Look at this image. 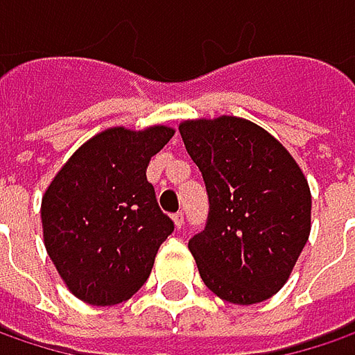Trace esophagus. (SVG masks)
Listing matches in <instances>:
<instances>
[{
    "mask_svg": "<svg viewBox=\"0 0 355 355\" xmlns=\"http://www.w3.org/2000/svg\"><path fill=\"white\" fill-rule=\"evenodd\" d=\"M173 222H175V226H178V228H184V222H186L184 212H175V214H173Z\"/></svg>",
    "mask_w": 355,
    "mask_h": 355,
    "instance_id": "34e87169",
    "label": "esophagus"
}]
</instances>
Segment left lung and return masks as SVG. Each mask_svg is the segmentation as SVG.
<instances>
[{
  "label": "left lung",
  "instance_id": "1",
  "mask_svg": "<svg viewBox=\"0 0 355 355\" xmlns=\"http://www.w3.org/2000/svg\"><path fill=\"white\" fill-rule=\"evenodd\" d=\"M180 135L208 191V220L190 252L210 291L236 305L289 279L311 230V193L289 151L239 116L186 121Z\"/></svg>",
  "mask_w": 355,
  "mask_h": 355
}]
</instances>
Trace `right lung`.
Instances as JSON below:
<instances>
[{"label": "right lung", "mask_w": 355, "mask_h": 355, "mask_svg": "<svg viewBox=\"0 0 355 355\" xmlns=\"http://www.w3.org/2000/svg\"><path fill=\"white\" fill-rule=\"evenodd\" d=\"M169 127L107 129L87 141L42 198L44 244L64 283L90 305H116L149 279L173 220L147 182Z\"/></svg>", "instance_id": "add662e5"}]
</instances>
